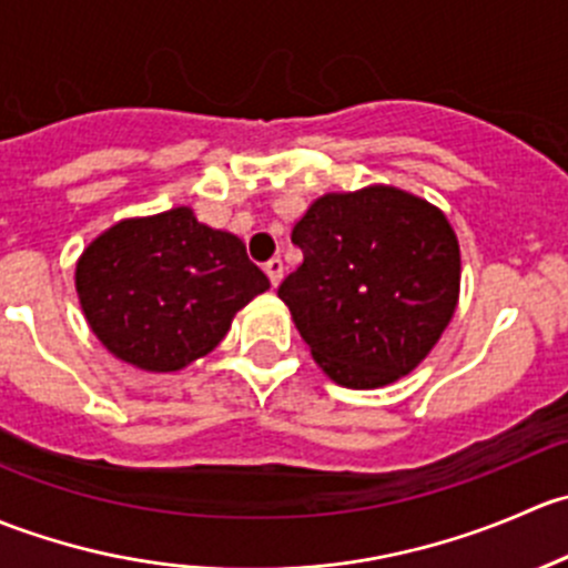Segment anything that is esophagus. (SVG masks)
I'll return each instance as SVG.
<instances>
[{"label": "esophagus", "mask_w": 568, "mask_h": 568, "mask_svg": "<svg viewBox=\"0 0 568 568\" xmlns=\"http://www.w3.org/2000/svg\"><path fill=\"white\" fill-rule=\"evenodd\" d=\"M263 272L268 274L272 285H274V288H277L280 280H283V261H280V257H272V261L263 263Z\"/></svg>", "instance_id": "obj_1"}]
</instances>
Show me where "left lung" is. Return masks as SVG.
Here are the masks:
<instances>
[{"label": "left lung", "instance_id": "1", "mask_svg": "<svg viewBox=\"0 0 568 568\" xmlns=\"http://www.w3.org/2000/svg\"><path fill=\"white\" fill-rule=\"evenodd\" d=\"M280 283L296 329L337 385L385 387L434 348L459 302V242L426 200L393 186L324 194L294 225Z\"/></svg>", "mask_w": 568, "mask_h": 568}]
</instances>
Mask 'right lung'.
Wrapping results in <instances>:
<instances>
[{
    "label": "right lung",
    "mask_w": 568,
    "mask_h": 568,
    "mask_svg": "<svg viewBox=\"0 0 568 568\" xmlns=\"http://www.w3.org/2000/svg\"><path fill=\"white\" fill-rule=\"evenodd\" d=\"M266 288L242 239L203 225L183 205L118 222L77 263L90 329L114 357L156 374L209 354Z\"/></svg>",
    "instance_id": "1"
}]
</instances>
